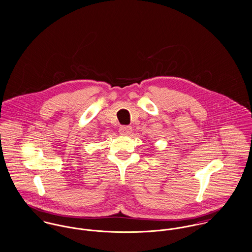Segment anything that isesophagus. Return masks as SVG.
Listing matches in <instances>:
<instances>
[{
  "label": "esophagus",
  "mask_w": 252,
  "mask_h": 252,
  "mask_svg": "<svg viewBox=\"0 0 252 252\" xmlns=\"http://www.w3.org/2000/svg\"><path fill=\"white\" fill-rule=\"evenodd\" d=\"M131 126H121L119 130H120V133L122 135H128L130 132H131Z\"/></svg>",
  "instance_id": "esophagus-1"
}]
</instances>
